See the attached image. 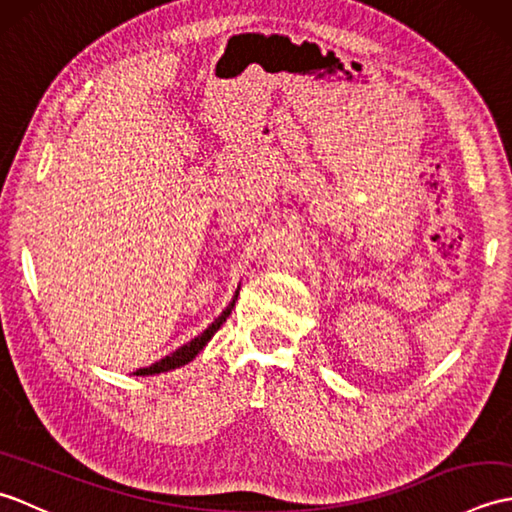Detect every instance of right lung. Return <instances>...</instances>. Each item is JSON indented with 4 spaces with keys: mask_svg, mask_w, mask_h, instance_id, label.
<instances>
[{
    "mask_svg": "<svg viewBox=\"0 0 512 512\" xmlns=\"http://www.w3.org/2000/svg\"><path fill=\"white\" fill-rule=\"evenodd\" d=\"M237 295H239V286H237V290H235V295H233L231 303H228V306L222 310L220 317H217V319H215V321L209 325V328H206L202 334L195 336V339H191L189 343H184L182 347H178V350H176V352H171L169 356L160 358V361L151 363L149 367H140V369H136L134 376H156V374H162V372H171V369H178V367H182V365L191 363L193 358L198 356V354L204 350V345L213 339V334L222 328V323L226 321L228 314H231V310L235 308Z\"/></svg>",
    "mask_w": 512,
    "mask_h": 512,
    "instance_id": "obj_1",
    "label": "right lung"
}]
</instances>
